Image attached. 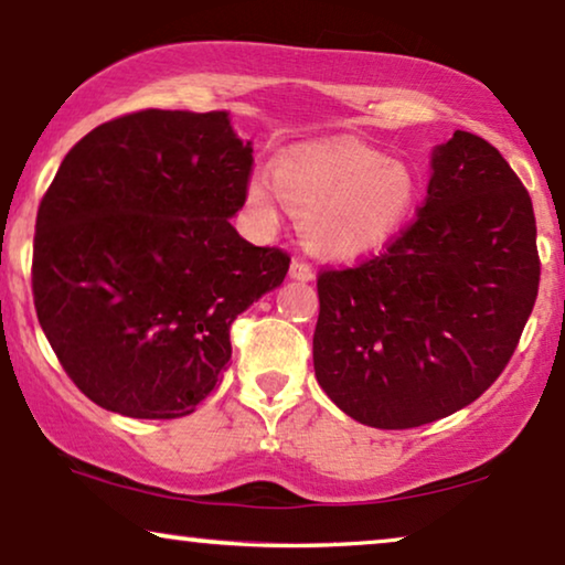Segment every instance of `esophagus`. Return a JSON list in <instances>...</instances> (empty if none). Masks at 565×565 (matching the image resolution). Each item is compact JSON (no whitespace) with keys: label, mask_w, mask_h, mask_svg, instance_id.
Listing matches in <instances>:
<instances>
[{"label":"esophagus","mask_w":565,"mask_h":565,"mask_svg":"<svg viewBox=\"0 0 565 565\" xmlns=\"http://www.w3.org/2000/svg\"><path fill=\"white\" fill-rule=\"evenodd\" d=\"M289 278H295V281H312L315 278V270L307 266L305 260H291L289 266Z\"/></svg>","instance_id":"obj_1"}]
</instances>
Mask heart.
I'll return each instance as SVG.
<instances>
[{"label":"heart","instance_id":"b5f03b06","mask_svg":"<svg viewBox=\"0 0 565 565\" xmlns=\"http://www.w3.org/2000/svg\"><path fill=\"white\" fill-rule=\"evenodd\" d=\"M281 201L302 220L315 255L351 263L380 253L401 235L418 201V178L408 162L356 141L289 149L270 164V183L253 175L245 206L260 230H276Z\"/></svg>","mask_w":565,"mask_h":565}]
</instances>
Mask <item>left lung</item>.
<instances>
[{"label":"left lung","instance_id":"left-lung-1","mask_svg":"<svg viewBox=\"0 0 565 565\" xmlns=\"http://www.w3.org/2000/svg\"><path fill=\"white\" fill-rule=\"evenodd\" d=\"M530 193L470 131L434 147L426 204L387 253L318 278L315 377L345 416L413 428L493 385L537 299Z\"/></svg>","mask_w":565,"mask_h":565}]
</instances>
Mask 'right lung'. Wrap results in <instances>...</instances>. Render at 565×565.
Returning a JSON list of instances; mask_svg holds the SVG:
<instances>
[{
  "label": "right lung",
  "mask_w": 565,
  "mask_h": 565,
  "mask_svg": "<svg viewBox=\"0 0 565 565\" xmlns=\"http://www.w3.org/2000/svg\"><path fill=\"white\" fill-rule=\"evenodd\" d=\"M253 145L227 110H141L64 157L35 220L38 322L89 401L129 418H180L232 356L230 326L281 287L289 255L230 220Z\"/></svg>",
  "instance_id": "obj_1"
}]
</instances>
